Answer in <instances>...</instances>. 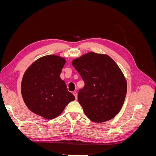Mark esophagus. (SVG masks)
Returning a JSON list of instances; mask_svg holds the SVG:
<instances>
[{"label": "esophagus", "mask_w": 156, "mask_h": 156, "mask_svg": "<svg viewBox=\"0 0 156 156\" xmlns=\"http://www.w3.org/2000/svg\"><path fill=\"white\" fill-rule=\"evenodd\" d=\"M73 94L75 96V99L77 100V92L76 91H74V92H73Z\"/></svg>", "instance_id": "1"}]
</instances>
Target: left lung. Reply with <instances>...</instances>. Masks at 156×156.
Instances as JSON below:
<instances>
[{"instance_id":"1","label":"left lung","mask_w":156,"mask_h":156,"mask_svg":"<svg viewBox=\"0 0 156 156\" xmlns=\"http://www.w3.org/2000/svg\"><path fill=\"white\" fill-rule=\"evenodd\" d=\"M84 87L78 101L92 121L103 122L114 118L124 104L127 83L120 68L110 56L90 52L73 60Z\"/></svg>"}]
</instances>
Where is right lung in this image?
Wrapping results in <instances>:
<instances>
[{
	"label": "right lung",
	"mask_w": 156,
	"mask_h": 156,
	"mask_svg": "<svg viewBox=\"0 0 156 156\" xmlns=\"http://www.w3.org/2000/svg\"><path fill=\"white\" fill-rule=\"evenodd\" d=\"M65 62L60 56H45L35 61L23 76V100L30 111L45 119H55L75 100L60 77Z\"/></svg>",
	"instance_id": "obj_1"
}]
</instances>
